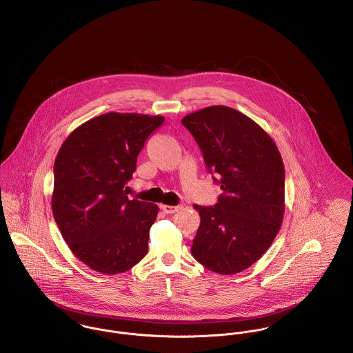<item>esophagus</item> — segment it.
Segmentation results:
<instances>
[{"label": "esophagus", "instance_id": "34e87169", "mask_svg": "<svg viewBox=\"0 0 353 353\" xmlns=\"http://www.w3.org/2000/svg\"><path fill=\"white\" fill-rule=\"evenodd\" d=\"M161 210L165 212V214H174L177 211L181 210V205H166V204H162L161 205Z\"/></svg>", "mask_w": 353, "mask_h": 353}]
</instances>
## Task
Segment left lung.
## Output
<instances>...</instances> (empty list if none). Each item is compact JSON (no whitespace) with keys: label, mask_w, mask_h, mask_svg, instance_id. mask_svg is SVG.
Here are the masks:
<instances>
[{"label":"left lung","mask_w":353,"mask_h":353,"mask_svg":"<svg viewBox=\"0 0 353 353\" xmlns=\"http://www.w3.org/2000/svg\"><path fill=\"white\" fill-rule=\"evenodd\" d=\"M223 194L197 205L200 226L191 253L221 274L242 272L271 246L284 214V165L272 138L252 119L212 105L181 120Z\"/></svg>","instance_id":"1"}]
</instances>
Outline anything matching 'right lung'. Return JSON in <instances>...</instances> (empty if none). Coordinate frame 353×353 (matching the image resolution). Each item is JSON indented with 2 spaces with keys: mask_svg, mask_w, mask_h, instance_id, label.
I'll list each match as a JSON object with an SVG mask.
<instances>
[{
  "mask_svg": "<svg viewBox=\"0 0 353 353\" xmlns=\"http://www.w3.org/2000/svg\"><path fill=\"white\" fill-rule=\"evenodd\" d=\"M162 117L110 112L76 128L54 163L52 214L65 242L90 270L123 274L148 253L157 204L130 200L127 181Z\"/></svg>",
  "mask_w": 353,
  "mask_h": 353,
  "instance_id": "1",
  "label": "right lung"
}]
</instances>
